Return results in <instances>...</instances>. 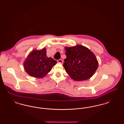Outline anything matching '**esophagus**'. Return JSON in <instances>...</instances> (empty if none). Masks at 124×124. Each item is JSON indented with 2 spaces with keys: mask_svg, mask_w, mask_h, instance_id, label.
<instances>
[{
  "mask_svg": "<svg viewBox=\"0 0 124 124\" xmlns=\"http://www.w3.org/2000/svg\"><path fill=\"white\" fill-rule=\"evenodd\" d=\"M57 62H58V63H61V64H62V63H63V61L62 59H59V60H57Z\"/></svg>",
  "mask_w": 124,
  "mask_h": 124,
  "instance_id": "esophagus-1",
  "label": "esophagus"
}]
</instances>
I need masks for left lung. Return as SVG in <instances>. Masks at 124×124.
Masks as SVG:
<instances>
[{
	"mask_svg": "<svg viewBox=\"0 0 124 124\" xmlns=\"http://www.w3.org/2000/svg\"><path fill=\"white\" fill-rule=\"evenodd\" d=\"M66 58L63 66L66 72L75 81L88 79L98 67V62L94 53L81 45L65 47Z\"/></svg>",
	"mask_w": 124,
	"mask_h": 124,
	"instance_id": "1",
	"label": "left lung"
}]
</instances>
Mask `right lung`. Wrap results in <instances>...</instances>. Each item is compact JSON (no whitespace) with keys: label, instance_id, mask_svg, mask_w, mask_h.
Wrapping results in <instances>:
<instances>
[{"label":"right lung","instance_id":"1","mask_svg":"<svg viewBox=\"0 0 124 124\" xmlns=\"http://www.w3.org/2000/svg\"><path fill=\"white\" fill-rule=\"evenodd\" d=\"M57 61L46 56V49L33 50L24 63L25 71L32 77L42 78L46 76L56 65Z\"/></svg>","mask_w":124,"mask_h":124}]
</instances>
